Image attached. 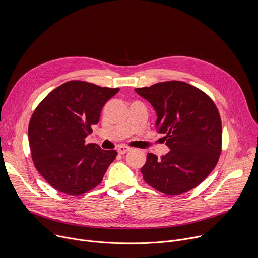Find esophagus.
<instances>
[{"mask_svg": "<svg viewBox=\"0 0 258 258\" xmlns=\"http://www.w3.org/2000/svg\"><path fill=\"white\" fill-rule=\"evenodd\" d=\"M130 150H131V148H128V147H125V146H119L118 148H117V152H118L119 154H125V153H127Z\"/></svg>", "mask_w": 258, "mask_h": 258, "instance_id": "1", "label": "esophagus"}]
</instances>
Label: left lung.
<instances>
[{"label": "left lung", "instance_id": "8db88e82", "mask_svg": "<svg viewBox=\"0 0 258 258\" xmlns=\"http://www.w3.org/2000/svg\"><path fill=\"white\" fill-rule=\"evenodd\" d=\"M154 108L156 130L169 152L149 153L141 168L154 189L179 195L197 187L215 167L222 149V121L212 100L199 89L171 81L135 89Z\"/></svg>", "mask_w": 258, "mask_h": 258}]
</instances>
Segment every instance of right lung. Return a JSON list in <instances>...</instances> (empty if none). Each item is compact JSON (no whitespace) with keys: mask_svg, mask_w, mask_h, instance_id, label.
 Wrapping results in <instances>:
<instances>
[{"mask_svg":"<svg viewBox=\"0 0 258 258\" xmlns=\"http://www.w3.org/2000/svg\"><path fill=\"white\" fill-rule=\"evenodd\" d=\"M119 89L67 82L36 107L28 125L35 168L57 191L81 195L102 181L117 152L103 150L86 138L97 124L105 103Z\"/></svg>","mask_w":258,"mask_h":258,"instance_id":"obj_1","label":"right lung"}]
</instances>
